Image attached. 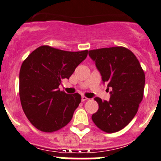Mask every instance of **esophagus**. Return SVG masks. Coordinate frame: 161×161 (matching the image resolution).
Wrapping results in <instances>:
<instances>
[{"label":"esophagus","instance_id":"34e87169","mask_svg":"<svg viewBox=\"0 0 161 161\" xmlns=\"http://www.w3.org/2000/svg\"><path fill=\"white\" fill-rule=\"evenodd\" d=\"M86 100H88V99H87V98H86V96H82V102L86 101Z\"/></svg>","mask_w":161,"mask_h":161}]
</instances>
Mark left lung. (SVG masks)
<instances>
[{"mask_svg": "<svg viewBox=\"0 0 161 161\" xmlns=\"http://www.w3.org/2000/svg\"><path fill=\"white\" fill-rule=\"evenodd\" d=\"M88 54L103 82L112 89L108 101L95 98L99 109L92 119L101 130L117 132L126 126L138 112L143 97L144 72L135 54L124 47L90 50Z\"/></svg>", "mask_w": 161, "mask_h": 161, "instance_id": "obj_1", "label": "left lung"}]
</instances>
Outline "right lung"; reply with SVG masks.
<instances>
[{
  "mask_svg": "<svg viewBox=\"0 0 161 161\" xmlns=\"http://www.w3.org/2000/svg\"><path fill=\"white\" fill-rule=\"evenodd\" d=\"M87 53V50L68 52L44 45L22 62L19 72L21 104L36 128L54 132L71 121L81 96L66 94L60 91L59 85L62 79H69Z\"/></svg>",
  "mask_w": 161,
  "mask_h": 161,
  "instance_id": "1",
  "label": "right lung"
}]
</instances>
